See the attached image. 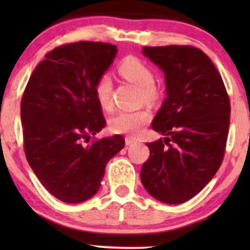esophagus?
Instances as JSON below:
<instances>
[{
  "label": "esophagus",
  "mask_w": 250,
  "mask_h": 250,
  "mask_svg": "<svg viewBox=\"0 0 250 250\" xmlns=\"http://www.w3.org/2000/svg\"><path fill=\"white\" fill-rule=\"evenodd\" d=\"M125 145L127 146H130L133 145V143H136V140L134 139V137H130V136H125Z\"/></svg>",
  "instance_id": "34e87169"
}]
</instances>
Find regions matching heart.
I'll use <instances>...</instances> for the list:
<instances>
[{
	"label": "heart",
	"mask_w": 250,
	"mask_h": 250,
	"mask_svg": "<svg viewBox=\"0 0 250 250\" xmlns=\"http://www.w3.org/2000/svg\"><path fill=\"white\" fill-rule=\"evenodd\" d=\"M117 71L123 79L134 83L140 88V96L146 102H154L159 96V91L155 87V76L149 65L141 60L134 56L123 59L119 63ZM113 83L108 74H103L96 80L94 85L95 97L105 110L113 109ZM150 113L147 109H137V110H122L115 114L109 120V129L115 134L137 135L141 133L147 123L150 121Z\"/></svg>",
	"instance_id": "b5f03b06"
}]
</instances>
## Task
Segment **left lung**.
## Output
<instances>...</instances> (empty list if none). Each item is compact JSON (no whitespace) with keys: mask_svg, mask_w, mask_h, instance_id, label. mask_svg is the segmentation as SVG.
Segmentation results:
<instances>
[{"mask_svg":"<svg viewBox=\"0 0 250 250\" xmlns=\"http://www.w3.org/2000/svg\"><path fill=\"white\" fill-rule=\"evenodd\" d=\"M165 73L167 97L151 123L165 139L147 143L141 182L156 200L179 205L199 194L225 156L230 101L211 60L191 45L143 47Z\"/></svg>","mask_w":250,"mask_h":250,"instance_id":"obj_1","label":"left lung"}]
</instances>
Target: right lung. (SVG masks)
<instances>
[{
  "label": "right lung",
  "instance_id": "1",
  "mask_svg": "<svg viewBox=\"0 0 250 250\" xmlns=\"http://www.w3.org/2000/svg\"><path fill=\"white\" fill-rule=\"evenodd\" d=\"M116 53L110 43L60 45L45 54L24 89L25 157L40 182L62 202L79 203L94 196L105 165L125 147L121 135L89 142L105 125L94 85Z\"/></svg>",
  "mask_w": 250,
  "mask_h": 250
}]
</instances>
